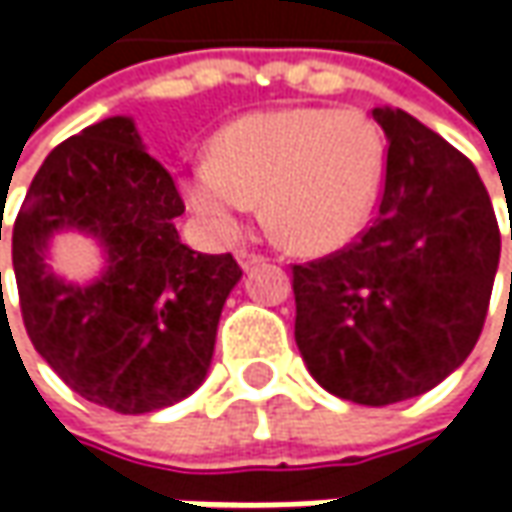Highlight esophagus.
Wrapping results in <instances>:
<instances>
[{
	"mask_svg": "<svg viewBox=\"0 0 512 512\" xmlns=\"http://www.w3.org/2000/svg\"><path fill=\"white\" fill-rule=\"evenodd\" d=\"M236 262H239L242 270H250V267L262 265L265 256H262V253H253V250H236Z\"/></svg>",
	"mask_w": 512,
	"mask_h": 512,
	"instance_id": "obj_1",
	"label": "esophagus"
}]
</instances>
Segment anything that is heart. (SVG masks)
<instances>
[{
    "label": "heart",
    "mask_w": 512,
    "mask_h": 512,
    "mask_svg": "<svg viewBox=\"0 0 512 512\" xmlns=\"http://www.w3.org/2000/svg\"><path fill=\"white\" fill-rule=\"evenodd\" d=\"M387 145L356 108H282L250 113L210 142V162L182 179L187 207L207 233L227 239L256 199L267 225L307 256L350 245L382 187Z\"/></svg>",
    "instance_id": "heart-1"
}]
</instances>
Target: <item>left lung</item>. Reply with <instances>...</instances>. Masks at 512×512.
Instances as JSON below:
<instances>
[{
    "instance_id": "obj_1",
    "label": "left lung",
    "mask_w": 512,
    "mask_h": 512,
    "mask_svg": "<svg viewBox=\"0 0 512 512\" xmlns=\"http://www.w3.org/2000/svg\"><path fill=\"white\" fill-rule=\"evenodd\" d=\"M379 213L359 242L293 265L296 344L327 393L384 407L422 396L470 356L502 236L473 162L399 108Z\"/></svg>"
}]
</instances>
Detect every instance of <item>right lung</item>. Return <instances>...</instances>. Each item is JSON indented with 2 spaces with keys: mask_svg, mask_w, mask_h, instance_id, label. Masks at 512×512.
<instances>
[{
  "mask_svg": "<svg viewBox=\"0 0 512 512\" xmlns=\"http://www.w3.org/2000/svg\"><path fill=\"white\" fill-rule=\"evenodd\" d=\"M182 213L170 173L130 116L70 136L33 176L13 225L22 319L36 353L82 399L139 416L205 382L219 316L242 270L230 253L182 245ZM65 229L103 247L96 280L68 283L47 265L49 242Z\"/></svg>",
  "mask_w": 512,
  "mask_h": 512,
  "instance_id": "add662e5",
  "label": "right lung"
}]
</instances>
